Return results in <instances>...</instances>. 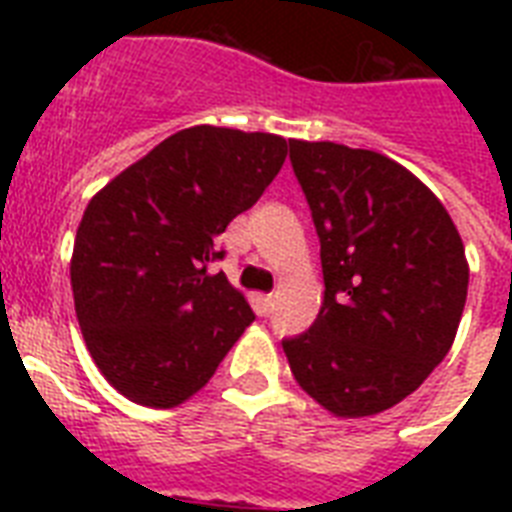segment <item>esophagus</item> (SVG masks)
Segmentation results:
<instances>
[{
    "instance_id": "34e87169",
    "label": "esophagus",
    "mask_w": 512,
    "mask_h": 512,
    "mask_svg": "<svg viewBox=\"0 0 512 512\" xmlns=\"http://www.w3.org/2000/svg\"><path fill=\"white\" fill-rule=\"evenodd\" d=\"M273 305H276V297H273V295H260V297H257V308H260V313H263V316L273 313Z\"/></svg>"
}]
</instances>
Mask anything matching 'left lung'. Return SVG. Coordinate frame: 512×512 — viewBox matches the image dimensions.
<instances>
[{"label":"left lung","instance_id":"left-lung-1","mask_svg":"<svg viewBox=\"0 0 512 512\" xmlns=\"http://www.w3.org/2000/svg\"><path fill=\"white\" fill-rule=\"evenodd\" d=\"M321 241L324 303L281 340L297 385L335 417L380 414L428 380L468 297L457 225L428 185L388 156L289 140Z\"/></svg>","mask_w":512,"mask_h":512}]
</instances>
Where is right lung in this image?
<instances>
[{
    "mask_svg": "<svg viewBox=\"0 0 512 512\" xmlns=\"http://www.w3.org/2000/svg\"><path fill=\"white\" fill-rule=\"evenodd\" d=\"M287 159L271 132L188 127L90 199L71 289L90 356L135 404L170 409L201 390L255 321L225 273L217 236Z\"/></svg>",
    "mask_w": 512,
    "mask_h": 512,
    "instance_id": "1",
    "label": "right lung"
}]
</instances>
